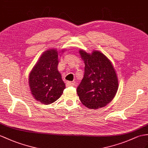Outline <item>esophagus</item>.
Returning <instances> with one entry per match:
<instances>
[{"mask_svg": "<svg viewBox=\"0 0 148 148\" xmlns=\"http://www.w3.org/2000/svg\"><path fill=\"white\" fill-rule=\"evenodd\" d=\"M66 86H75V84L73 82H67L66 84Z\"/></svg>", "mask_w": 148, "mask_h": 148, "instance_id": "esophagus-1", "label": "esophagus"}]
</instances>
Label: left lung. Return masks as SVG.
<instances>
[{"instance_id": "8db88e82", "label": "left lung", "mask_w": 148, "mask_h": 148, "mask_svg": "<svg viewBox=\"0 0 148 148\" xmlns=\"http://www.w3.org/2000/svg\"><path fill=\"white\" fill-rule=\"evenodd\" d=\"M85 63V73L77 92L83 105L90 109L106 106L114 98L119 87L117 73L113 64L103 53L91 54L79 51Z\"/></svg>"}]
</instances>
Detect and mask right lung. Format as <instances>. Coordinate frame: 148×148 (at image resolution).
<instances>
[{"label":"right lung","instance_id":"obj_1","mask_svg":"<svg viewBox=\"0 0 148 148\" xmlns=\"http://www.w3.org/2000/svg\"><path fill=\"white\" fill-rule=\"evenodd\" d=\"M65 51L49 49L42 54L29 75L31 94L45 105L55 102L62 95L65 84L58 70L59 55ZM61 54V55H62Z\"/></svg>","mask_w":148,"mask_h":148}]
</instances>
